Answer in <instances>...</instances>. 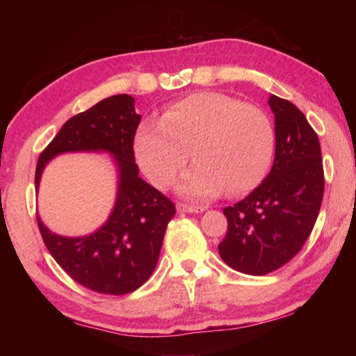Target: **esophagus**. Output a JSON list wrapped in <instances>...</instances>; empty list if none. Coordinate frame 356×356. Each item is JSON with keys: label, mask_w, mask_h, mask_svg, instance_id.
Masks as SVG:
<instances>
[{"label": "esophagus", "mask_w": 356, "mask_h": 356, "mask_svg": "<svg viewBox=\"0 0 356 356\" xmlns=\"http://www.w3.org/2000/svg\"><path fill=\"white\" fill-rule=\"evenodd\" d=\"M204 207H196V206H188V204H177V212L180 213H202Z\"/></svg>", "instance_id": "obj_1"}]
</instances>
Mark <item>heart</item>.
<instances>
[{
    "label": "heart",
    "instance_id": "b5f03b06",
    "mask_svg": "<svg viewBox=\"0 0 356 356\" xmlns=\"http://www.w3.org/2000/svg\"><path fill=\"white\" fill-rule=\"evenodd\" d=\"M196 163L176 190L188 200H209L227 191L237 196L262 182L275 150L267 113L218 92L193 94L172 104L156 122H144L134 138L140 170L166 188L190 159Z\"/></svg>",
    "mask_w": 356,
    "mask_h": 356
}]
</instances>
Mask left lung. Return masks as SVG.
<instances>
[{
	"label": "left lung",
	"mask_w": 356,
	"mask_h": 356,
	"mask_svg": "<svg viewBox=\"0 0 356 356\" xmlns=\"http://www.w3.org/2000/svg\"><path fill=\"white\" fill-rule=\"evenodd\" d=\"M275 114V161L257 188L226 207L227 232L218 251L229 267L267 275L308 240L321 210L325 179L321 143L292 102L270 95Z\"/></svg>",
	"instance_id": "8db88e82"
}]
</instances>
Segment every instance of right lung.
I'll list each match as a JSON object with an SVG mask.
<instances>
[{
    "label": "right lung",
    "mask_w": 356,
    "mask_h": 356,
    "mask_svg": "<svg viewBox=\"0 0 356 356\" xmlns=\"http://www.w3.org/2000/svg\"><path fill=\"white\" fill-rule=\"evenodd\" d=\"M141 116L135 99L118 94L70 118L40 154L35 168L39 191L45 166L61 154L111 155L118 171L116 201L108 220L94 232L65 237L48 229L38 215L47 250L78 284L99 293L124 295L149 280L159 262L168 222L176 207L140 177L134 138Z\"/></svg>",
    "instance_id": "right-lung-1"
}]
</instances>
